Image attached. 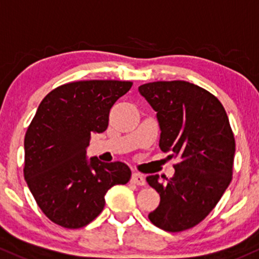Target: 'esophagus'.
Listing matches in <instances>:
<instances>
[{
  "label": "esophagus",
  "instance_id": "esophagus-1",
  "mask_svg": "<svg viewBox=\"0 0 259 259\" xmlns=\"http://www.w3.org/2000/svg\"><path fill=\"white\" fill-rule=\"evenodd\" d=\"M131 182L136 185H144L146 184V179L140 173H133L132 178H131Z\"/></svg>",
  "mask_w": 259,
  "mask_h": 259
}]
</instances>
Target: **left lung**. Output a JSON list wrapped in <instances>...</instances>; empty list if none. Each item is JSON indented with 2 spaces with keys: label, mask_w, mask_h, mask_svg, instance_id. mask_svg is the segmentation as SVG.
Segmentation results:
<instances>
[{
  "label": "left lung",
  "mask_w": 259,
  "mask_h": 259,
  "mask_svg": "<svg viewBox=\"0 0 259 259\" xmlns=\"http://www.w3.org/2000/svg\"><path fill=\"white\" fill-rule=\"evenodd\" d=\"M138 91L157 112L159 147L178 158L175 174L149 175L159 206L148 215L168 232L196 226L211 212L232 180L235 137L216 96L183 80L143 84Z\"/></svg>",
  "instance_id": "obj_1"
}]
</instances>
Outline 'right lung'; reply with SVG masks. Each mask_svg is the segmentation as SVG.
Returning <instances> with one entry per match:
<instances>
[{
	"label": "right lung",
	"mask_w": 259,
	"mask_h": 259,
	"mask_svg": "<svg viewBox=\"0 0 259 259\" xmlns=\"http://www.w3.org/2000/svg\"><path fill=\"white\" fill-rule=\"evenodd\" d=\"M131 88V81L84 80L58 86L41 100L24 137L23 173L54 224L86 226L104 210L108 189L131 179L127 164L86 158L91 135L106 131L111 107Z\"/></svg>",
	"instance_id": "add662e5"
}]
</instances>
